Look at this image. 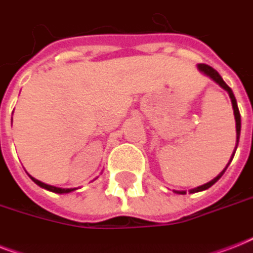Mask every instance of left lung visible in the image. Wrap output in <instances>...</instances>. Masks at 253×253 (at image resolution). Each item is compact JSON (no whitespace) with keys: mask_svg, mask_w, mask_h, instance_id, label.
Listing matches in <instances>:
<instances>
[{"mask_svg":"<svg viewBox=\"0 0 253 253\" xmlns=\"http://www.w3.org/2000/svg\"><path fill=\"white\" fill-rule=\"evenodd\" d=\"M197 68H198V71H200L201 73H204L205 76L210 77L214 83H216V84L219 85L222 89H224V90L227 91L228 95H230V98H231V103H232V109H234V115H235V123H236V144H235V151L236 148H238V144H239V138H240V127H242V121H240V113H239V109H238V103H236V98L235 95H234V93H232L231 87L228 86L226 83L223 81V79L220 77V75L218 72H216L215 69L211 68L210 65H206V64H198L197 65ZM235 151L232 152L231 155V159H230V162H228V164L226 166V168L222 170V172L218 174L216 177H214L211 181H209V182H206V184L201 185V186H197V188L194 189H190L189 190V193H197V192H204V190H206V189H209L210 186H212V185L215 184L216 181L219 180L220 177L223 176V173L226 172V169H227V167L230 166V163L232 162V159H234V155H235ZM174 193H177V194H186V192L185 190H173Z\"/></svg>","mask_w":253,"mask_h":253,"instance_id":"left-lung-1","label":"left lung"}]
</instances>
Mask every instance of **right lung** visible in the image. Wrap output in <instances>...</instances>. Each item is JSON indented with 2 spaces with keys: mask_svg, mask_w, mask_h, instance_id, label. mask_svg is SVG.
<instances>
[{
  "mask_svg": "<svg viewBox=\"0 0 253 253\" xmlns=\"http://www.w3.org/2000/svg\"><path fill=\"white\" fill-rule=\"evenodd\" d=\"M31 177V176H30ZM31 180L35 182L37 185H39L41 188L45 189V190H49V192H53V193H57V194H67V193H72L75 192L77 188H57V186H53V185H48V184H44V182H42V181L37 180V178H34L31 177Z\"/></svg>",
  "mask_w": 253,
  "mask_h": 253,
  "instance_id": "right-lung-1",
  "label": "right lung"
}]
</instances>
